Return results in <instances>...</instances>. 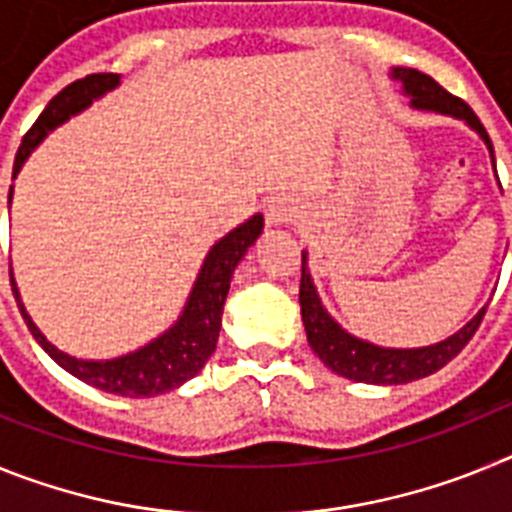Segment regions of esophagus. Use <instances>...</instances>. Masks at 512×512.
<instances>
[{
	"instance_id": "1",
	"label": "esophagus",
	"mask_w": 512,
	"mask_h": 512,
	"mask_svg": "<svg viewBox=\"0 0 512 512\" xmlns=\"http://www.w3.org/2000/svg\"><path fill=\"white\" fill-rule=\"evenodd\" d=\"M297 210L295 205L289 200H284V197H279V200H274L269 205V210H266V225H271V228H279V225H289L292 220H295Z\"/></svg>"
}]
</instances>
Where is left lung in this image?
Masks as SVG:
<instances>
[{
  "instance_id": "left-lung-1",
  "label": "left lung",
  "mask_w": 512,
  "mask_h": 512,
  "mask_svg": "<svg viewBox=\"0 0 512 512\" xmlns=\"http://www.w3.org/2000/svg\"><path fill=\"white\" fill-rule=\"evenodd\" d=\"M392 79L400 81L402 92L410 97V104L415 110L441 112V115L456 117L464 120L472 130H477L479 138L485 140L487 151L492 156V166H495V151H492V140L487 135L485 125L479 122L464 99L454 97L446 89L433 81L431 76L423 74L418 69H392ZM300 307H302V323H305L307 343L315 354L320 356L330 372H336L338 377L354 379V382L366 384H405L413 379L428 377V374L438 372L441 366L449 364L461 348L467 346L469 338L477 333L479 323L485 318L487 305L469 320L461 330H456L454 336L446 341L433 343V346L423 348H382L374 346L369 341L351 336L348 330H343L336 320L330 318L328 310L323 307L318 297V289L312 284L310 266H307V251H302V279H300Z\"/></svg>"
}]
</instances>
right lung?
<instances>
[{
    "mask_svg": "<svg viewBox=\"0 0 512 512\" xmlns=\"http://www.w3.org/2000/svg\"><path fill=\"white\" fill-rule=\"evenodd\" d=\"M117 84H120V74H92L74 81V84H69L66 89H61V92L48 102V107L40 112V117L35 120L33 128L27 130V135L22 138L20 151H17L15 156L12 176L20 174L27 156L43 143L45 135L51 133V130H56L58 125H63L69 117L79 115L81 110H87L94 99L112 92ZM9 202H12V187H9ZM261 230H264V215H253L248 217L246 223L238 225L235 230H230L228 235H223L205 256V264H202L200 274H197V282H194L192 292H189V300L187 305H184L179 320H176L169 330H164L161 336L153 338L151 343H146V346L133 351V354L117 356V359L87 361L58 351V348L40 333V328L33 323V318L27 315L25 305H22L20 300V289H17L15 277L9 279V282H12V292H15L17 307H20L27 328H30L35 341L43 346L45 354L51 356L61 369L74 374L81 382L92 384L97 390L110 392V395H164V392L176 390L179 384L192 379L194 374H200V369L207 364V359L215 354L220 325H223V305L225 297H228L230 279H233L235 266L241 264V259L246 256L248 248H251L253 243H256V238L261 235ZM9 274H12V271H9Z\"/></svg>",
    "mask_w": 512,
    "mask_h": 512,
    "instance_id": "1",
    "label": "right lung"
}]
</instances>
